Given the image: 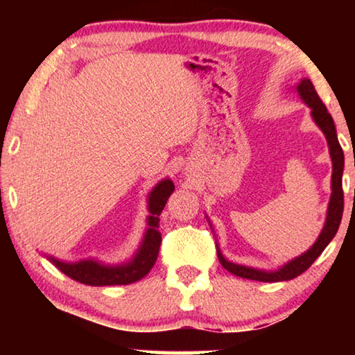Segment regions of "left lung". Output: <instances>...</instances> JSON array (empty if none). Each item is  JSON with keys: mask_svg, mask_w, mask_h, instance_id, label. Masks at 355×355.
I'll return each mask as SVG.
<instances>
[{"mask_svg": "<svg viewBox=\"0 0 355 355\" xmlns=\"http://www.w3.org/2000/svg\"><path fill=\"white\" fill-rule=\"evenodd\" d=\"M297 92L302 96V100L307 103L310 108H312V116L315 123L318 124V128L323 130V134L327 135L328 145H329V153H331L333 159V176H331V200H329L328 207V216L327 223H324V227L322 234L318 236L317 242H315L313 247L310 250L305 252L297 259L289 261L288 265H284L283 268L278 271H273V273H266V271L247 268V266L234 265L231 261H227L225 257L221 255L220 250L218 252V260L220 263L225 266V268L230 271V273L241 276V278L247 279H255V281H265V283H275V281H288L293 279L295 276L302 275L305 270L310 268V265L313 263L315 260L322 255V252L327 249V245L331 242V239L336 236L338 227L341 225L343 218V210H344V192H343V169H344V153L341 145L338 142L336 135V128H334L331 114L328 113L327 106L320 98L317 90L312 82L309 79H304L297 87Z\"/></svg>", "mask_w": 355, "mask_h": 355, "instance_id": "left-lung-1", "label": "left lung"}]
</instances>
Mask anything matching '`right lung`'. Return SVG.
<instances>
[{"instance_id":"add662e5","label":"right lung","mask_w":355,"mask_h":355,"mask_svg":"<svg viewBox=\"0 0 355 355\" xmlns=\"http://www.w3.org/2000/svg\"><path fill=\"white\" fill-rule=\"evenodd\" d=\"M174 191V184L169 179H164L153 189L148 198V230L145 234L144 244L134 257V260L128 265L119 266H105L96 263L94 260H84L79 263H64L56 259H51L56 268L69 276L71 279L79 281L82 284L89 286H113V284H130L142 279L145 275L152 270L157 261L159 245H162V232L159 227V213L163 211L169 196Z\"/></svg>"}]
</instances>
